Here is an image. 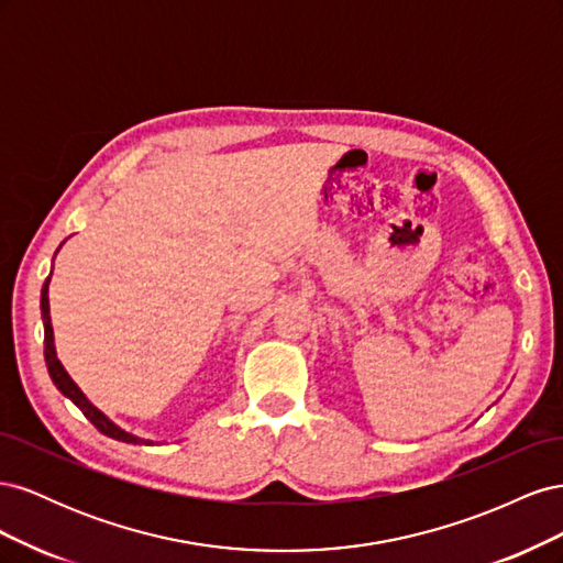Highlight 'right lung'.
Segmentation results:
<instances>
[{
  "mask_svg": "<svg viewBox=\"0 0 563 563\" xmlns=\"http://www.w3.org/2000/svg\"><path fill=\"white\" fill-rule=\"evenodd\" d=\"M63 246V244H60ZM58 246V249H60ZM58 253V251H56ZM51 272H54V267H51ZM48 284H51V275L46 277L44 286H42V300H40V308H42V321H44V360H46V368H48V376L51 380H54V385L60 389V395L70 399L79 411L87 416L91 420L93 428L98 432H103L106 437L110 439H117V441H124V444H145V446H152L155 441L152 439H143L139 434L133 432H126L119 428L117 422H112L100 408H96L87 395L79 389V385L70 378V373L65 371V366L60 364L58 354H56V345H54V327H51V312H48Z\"/></svg>",
  "mask_w": 563,
  "mask_h": 563,
  "instance_id": "obj_1",
  "label": "right lung"
}]
</instances>
